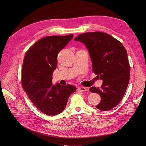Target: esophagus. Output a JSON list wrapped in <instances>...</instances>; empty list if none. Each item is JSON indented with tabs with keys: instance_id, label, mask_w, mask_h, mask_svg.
<instances>
[{
	"instance_id": "34e87169",
	"label": "esophagus",
	"mask_w": 146,
	"mask_h": 146,
	"mask_svg": "<svg viewBox=\"0 0 146 146\" xmlns=\"http://www.w3.org/2000/svg\"><path fill=\"white\" fill-rule=\"evenodd\" d=\"M78 90L82 91V92H85V91L88 90V88H85V87H79V88H78Z\"/></svg>"
}]
</instances>
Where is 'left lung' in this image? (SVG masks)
Segmentation results:
<instances>
[{"instance_id":"1","label":"left lung","mask_w":146,"mask_h":146,"mask_svg":"<svg viewBox=\"0 0 146 146\" xmlns=\"http://www.w3.org/2000/svg\"><path fill=\"white\" fill-rule=\"evenodd\" d=\"M74 40L85 44L92 70L103 81L101 88L89 89L101 97L96 108L103 111L112 109L123 98L129 83L130 67L125 48L115 38L102 32L82 34Z\"/></svg>"}]
</instances>
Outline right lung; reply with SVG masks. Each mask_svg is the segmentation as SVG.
Instances as JSON below:
<instances>
[{
	"label": "right lung",
	"mask_w": 146,
	"mask_h": 146,
	"mask_svg": "<svg viewBox=\"0 0 146 146\" xmlns=\"http://www.w3.org/2000/svg\"><path fill=\"white\" fill-rule=\"evenodd\" d=\"M73 34L48 36L37 41L27 51L22 68V85L31 101L48 115H56L65 109L76 88L52 83L57 65V55L70 42Z\"/></svg>",
	"instance_id": "obj_1"
}]
</instances>
